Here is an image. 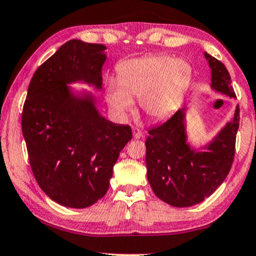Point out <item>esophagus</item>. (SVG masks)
<instances>
[{
    "label": "esophagus",
    "mask_w": 256,
    "mask_h": 256,
    "mask_svg": "<svg viewBox=\"0 0 256 256\" xmlns=\"http://www.w3.org/2000/svg\"><path fill=\"white\" fill-rule=\"evenodd\" d=\"M142 136H144V134H142V132L140 130V129L133 128V138H136V140H138V138H141Z\"/></svg>",
    "instance_id": "esophagus-1"
}]
</instances>
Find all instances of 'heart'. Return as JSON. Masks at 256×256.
I'll use <instances>...</instances> for the list:
<instances>
[{"instance_id":"b5f03b06","label":"heart","mask_w":256,"mask_h":256,"mask_svg":"<svg viewBox=\"0 0 256 256\" xmlns=\"http://www.w3.org/2000/svg\"><path fill=\"white\" fill-rule=\"evenodd\" d=\"M194 68L186 59L168 54H152L132 59L118 66V80L106 84V100L116 115L124 116L138 98L144 115L162 121L182 106Z\"/></svg>"}]
</instances>
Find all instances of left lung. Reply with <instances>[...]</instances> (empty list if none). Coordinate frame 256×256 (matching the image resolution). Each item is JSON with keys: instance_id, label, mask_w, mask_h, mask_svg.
Here are the masks:
<instances>
[{"instance_id": "1", "label": "left lung", "mask_w": 256, "mask_h": 256, "mask_svg": "<svg viewBox=\"0 0 256 256\" xmlns=\"http://www.w3.org/2000/svg\"><path fill=\"white\" fill-rule=\"evenodd\" d=\"M211 70V89L235 98L224 65L204 52ZM186 112L182 108L168 121L150 129L146 140L147 179L158 198L176 208L192 206L217 190L232 168L235 156L240 109L209 142L194 147L188 141Z\"/></svg>"}]
</instances>
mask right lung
<instances>
[{"instance_id":"obj_1","label":"right lung","mask_w":256,"mask_h":256,"mask_svg":"<svg viewBox=\"0 0 256 256\" xmlns=\"http://www.w3.org/2000/svg\"><path fill=\"white\" fill-rule=\"evenodd\" d=\"M106 47L72 39L38 68L22 112V134L38 184L52 200L84 209L109 188L132 128L102 116L84 83L102 90Z\"/></svg>"}]
</instances>
